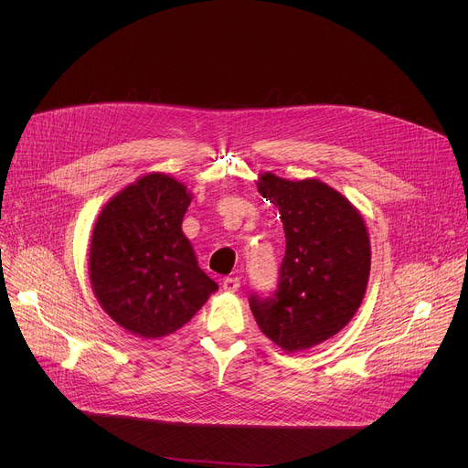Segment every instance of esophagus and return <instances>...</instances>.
Returning a JSON list of instances; mask_svg holds the SVG:
<instances>
[{
    "label": "esophagus",
    "mask_w": 468,
    "mask_h": 468,
    "mask_svg": "<svg viewBox=\"0 0 468 468\" xmlns=\"http://www.w3.org/2000/svg\"><path fill=\"white\" fill-rule=\"evenodd\" d=\"M222 287H224V291L233 292V291H237V289L240 287V280H239V278H226V280L222 282Z\"/></svg>",
    "instance_id": "esophagus-1"
}]
</instances>
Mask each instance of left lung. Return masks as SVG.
<instances>
[{"mask_svg":"<svg viewBox=\"0 0 468 468\" xmlns=\"http://www.w3.org/2000/svg\"><path fill=\"white\" fill-rule=\"evenodd\" d=\"M257 190L280 209L285 257L271 298L250 296L259 329L285 352L331 339L357 313L370 276V239L359 211L318 179L259 176Z\"/></svg>","mask_w":468,"mask_h":468,"instance_id":"8db88e82","label":"left lung"}]
</instances>
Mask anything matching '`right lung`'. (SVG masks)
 I'll use <instances>...</instances> for the list:
<instances>
[{
    "instance_id": "1",
    "label": "right lung",
    "mask_w": 468,
    "mask_h": 468,
    "mask_svg": "<svg viewBox=\"0 0 468 468\" xmlns=\"http://www.w3.org/2000/svg\"><path fill=\"white\" fill-rule=\"evenodd\" d=\"M190 199L176 177L146 174L112 196L94 224L92 291L101 309L133 335H170L218 289L197 266L181 229Z\"/></svg>"
}]
</instances>
